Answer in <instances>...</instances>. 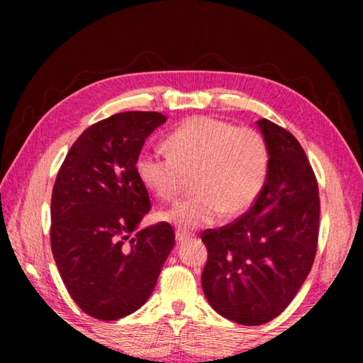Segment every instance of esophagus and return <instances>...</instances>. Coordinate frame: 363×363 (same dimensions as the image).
Returning <instances> with one entry per match:
<instances>
[{
  "label": "esophagus",
  "mask_w": 363,
  "mask_h": 363,
  "mask_svg": "<svg viewBox=\"0 0 363 363\" xmlns=\"http://www.w3.org/2000/svg\"><path fill=\"white\" fill-rule=\"evenodd\" d=\"M190 237H192V233H189V232H186V230H181V229L176 230V240L179 242V243L189 240Z\"/></svg>",
  "instance_id": "34e87169"
}]
</instances>
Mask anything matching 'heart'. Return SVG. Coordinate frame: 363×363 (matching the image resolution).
<instances>
[{
	"instance_id": "1",
	"label": "heart",
	"mask_w": 363,
	"mask_h": 363,
	"mask_svg": "<svg viewBox=\"0 0 363 363\" xmlns=\"http://www.w3.org/2000/svg\"><path fill=\"white\" fill-rule=\"evenodd\" d=\"M168 149L143 150L136 169L140 181L163 200L174 199L187 176L195 173L199 194L160 213V219L179 229L213 224L224 211L238 216L255 205L266 186L270 155L253 128L194 116L169 134Z\"/></svg>"
}]
</instances>
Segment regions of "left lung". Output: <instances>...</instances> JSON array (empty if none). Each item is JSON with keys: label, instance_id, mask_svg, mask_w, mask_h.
<instances>
[{"label": "left lung", "instance_id": "1", "mask_svg": "<svg viewBox=\"0 0 363 363\" xmlns=\"http://www.w3.org/2000/svg\"><path fill=\"white\" fill-rule=\"evenodd\" d=\"M256 125L270 155L259 199L233 223L201 233L205 296L242 325L270 322L296 296L314 264L320 220L317 179L298 139L266 118Z\"/></svg>", "mask_w": 363, "mask_h": 363}]
</instances>
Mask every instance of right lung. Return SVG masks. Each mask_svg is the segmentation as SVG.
I'll return each mask as SVG.
<instances>
[{
    "instance_id": "obj_1",
    "label": "right lung",
    "mask_w": 363,
    "mask_h": 363,
    "mask_svg": "<svg viewBox=\"0 0 363 363\" xmlns=\"http://www.w3.org/2000/svg\"><path fill=\"white\" fill-rule=\"evenodd\" d=\"M167 121L158 112H123L83 131L60 167L51 199V250L67 291L99 320H118L150 298L174 247L150 211L136 162L145 139Z\"/></svg>"
}]
</instances>
